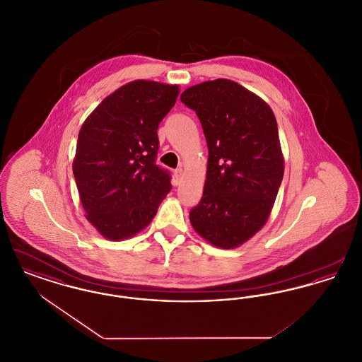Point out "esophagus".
Wrapping results in <instances>:
<instances>
[{
	"label": "esophagus",
	"mask_w": 362,
	"mask_h": 362,
	"mask_svg": "<svg viewBox=\"0 0 362 362\" xmlns=\"http://www.w3.org/2000/svg\"><path fill=\"white\" fill-rule=\"evenodd\" d=\"M173 177H175V185H176V186L180 185V182H182V179H183V170H182V168L176 170L175 173H173Z\"/></svg>",
	"instance_id": "obj_1"
}]
</instances>
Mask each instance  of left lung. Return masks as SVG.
Here are the masks:
<instances>
[{"instance_id": "1", "label": "left lung", "mask_w": 362, "mask_h": 362, "mask_svg": "<svg viewBox=\"0 0 362 362\" xmlns=\"http://www.w3.org/2000/svg\"><path fill=\"white\" fill-rule=\"evenodd\" d=\"M180 100L197 112L209 149L204 195L189 223L210 244L236 248L266 224L284 177L274 112L226 78L189 86Z\"/></svg>"}]
</instances>
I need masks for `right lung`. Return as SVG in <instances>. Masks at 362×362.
<instances>
[{"label":"right lung","instance_id":"1","mask_svg":"<svg viewBox=\"0 0 362 362\" xmlns=\"http://www.w3.org/2000/svg\"><path fill=\"white\" fill-rule=\"evenodd\" d=\"M179 86L136 80L108 95L83 123L73 175L86 220L105 239H129L153 220L171 189L156 165L157 129Z\"/></svg>","mask_w":362,"mask_h":362}]
</instances>
